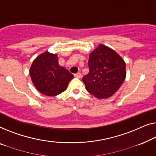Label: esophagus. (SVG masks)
<instances>
[{"label":"esophagus","instance_id":"1","mask_svg":"<svg viewBox=\"0 0 156 156\" xmlns=\"http://www.w3.org/2000/svg\"><path fill=\"white\" fill-rule=\"evenodd\" d=\"M75 77H76V78H80L81 77V73H80V72L75 74Z\"/></svg>","mask_w":156,"mask_h":156}]
</instances>
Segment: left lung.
Listing matches in <instances>:
<instances>
[{
    "instance_id": "8db88e82",
    "label": "left lung",
    "mask_w": 156,
    "mask_h": 156,
    "mask_svg": "<svg viewBox=\"0 0 156 156\" xmlns=\"http://www.w3.org/2000/svg\"><path fill=\"white\" fill-rule=\"evenodd\" d=\"M89 73L82 78L87 91L99 99L107 98L118 90L126 78V64L117 52L100 44L92 52Z\"/></svg>"
}]
</instances>
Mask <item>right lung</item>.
Segmentation results:
<instances>
[{
  "label": "right lung",
  "instance_id": "1",
  "mask_svg": "<svg viewBox=\"0 0 156 156\" xmlns=\"http://www.w3.org/2000/svg\"><path fill=\"white\" fill-rule=\"evenodd\" d=\"M30 76L36 88L48 96L58 95L66 89L69 81L74 78L67 69L58 65L56 54L45 52L32 63Z\"/></svg>",
  "mask_w": 156,
  "mask_h": 156
}]
</instances>
